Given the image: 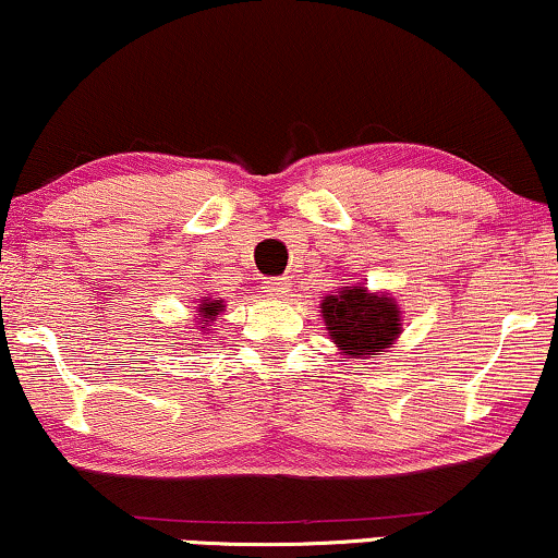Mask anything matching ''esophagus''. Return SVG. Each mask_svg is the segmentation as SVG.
<instances>
[{
  "mask_svg": "<svg viewBox=\"0 0 558 558\" xmlns=\"http://www.w3.org/2000/svg\"><path fill=\"white\" fill-rule=\"evenodd\" d=\"M260 290H264L268 298H281V294L290 292V279L287 277H268L260 281Z\"/></svg>",
  "mask_w": 558,
  "mask_h": 558,
  "instance_id": "obj_1",
  "label": "esophagus"
}]
</instances>
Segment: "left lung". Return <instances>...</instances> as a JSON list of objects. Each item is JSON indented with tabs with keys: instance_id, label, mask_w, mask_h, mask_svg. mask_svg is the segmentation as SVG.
Listing matches in <instances>:
<instances>
[{
	"instance_id": "left-lung-1",
	"label": "left lung",
	"mask_w": 558,
	"mask_h": 558,
	"mask_svg": "<svg viewBox=\"0 0 558 558\" xmlns=\"http://www.w3.org/2000/svg\"><path fill=\"white\" fill-rule=\"evenodd\" d=\"M323 318L328 333L347 356L383 352L401 333V311L385 294L367 290H341L323 300Z\"/></svg>"
}]
</instances>
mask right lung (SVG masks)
Returning <instances> with one entry per match:
<instances>
[{"instance_id":"right-lung-1","label":"right lung","mask_w":558,"mask_h":558,"mask_svg":"<svg viewBox=\"0 0 558 558\" xmlns=\"http://www.w3.org/2000/svg\"><path fill=\"white\" fill-rule=\"evenodd\" d=\"M222 300H211V302H202V307H198V320L202 318H209V320H215L219 313H222Z\"/></svg>"}]
</instances>
